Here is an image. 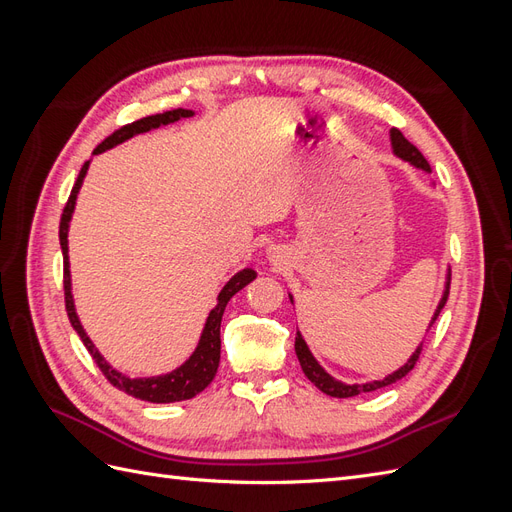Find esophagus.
<instances>
[{"mask_svg":"<svg viewBox=\"0 0 512 512\" xmlns=\"http://www.w3.org/2000/svg\"><path fill=\"white\" fill-rule=\"evenodd\" d=\"M277 254H280V252H277V247H269V250H267L269 260H277Z\"/></svg>","mask_w":512,"mask_h":512,"instance_id":"1","label":"esophagus"}]
</instances>
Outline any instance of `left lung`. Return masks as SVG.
I'll return each instance as SVG.
<instances>
[{
    "label": "left lung",
    "mask_w": 512,
    "mask_h": 512,
    "mask_svg": "<svg viewBox=\"0 0 512 512\" xmlns=\"http://www.w3.org/2000/svg\"><path fill=\"white\" fill-rule=\"evenodd\" d=\"M389 134H391L393 153H395V156H397L399 160H404V162L412 164L414 168L423 170V173H429V175H431L429 162L423 158V153L418 151L404 134H401L397 128H391ZM448 288H451V269L446 271V282H444L442 299H440V303H438V307H436V312H433V318H431V322H429L427 331L431 329V324L436 322V318H438L440 312H442V307L446 305ZM288 297H290V303L294 305V299H292L290 292H288ZM421 350H423V344H418L416 350L412 352L410 359H408L404 365H401L399 369H395L393 374L384 376L382 380H369V382H363V384H348V382H342V380L333 378L331 374H327V369H324V367L314 359L312 350H309V346L305 344V339H303V335H301L299 331H297V337H294V352H297V359H299V363H301L303 374L307 376L309 382H312L314 386H318V389H320L322 393H327V395H331V397H354V395H359V393H371V391L382 389V386H389V384L401 380L404 376H408V371H412V367L416 365L418 354H421Z\"/></svg>",
    "instance_id": "obj_1"
}]
</instances>
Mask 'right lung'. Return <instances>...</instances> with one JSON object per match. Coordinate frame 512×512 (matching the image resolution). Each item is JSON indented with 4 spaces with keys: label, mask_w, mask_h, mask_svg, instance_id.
Segmentation results:
<instances>
[{
    "label": "right lung",
    "mask_w": 512,
    "mask_h": 512,
    "mask_svg": "<svg viewBox=\"0 0 512 512\" xmlns=\"http://www.w3.org/2000/svg\"><path fill=\"white\" fill-rule=\"evenodd\" d=\"M196 113L190 111V108H175V111H166L160 115H151V117H143L136 119L128 126L119 128L117 132H113L108 138L94 149V156L98 153L113 149L121 143H126L128 138L136 136V134H145L149 130H156L160 126H168V123H175L179 119L185 117H194ZM91 160H87L81 168L79 177L74 181V188L70 192V198L66 203L64 213H61V224H59V245H61V254H64V292H66V312L68 318L72 322V329L79 333L81 342L85 344V348L89 350V354L94 356V361L98 363V367L102 369V374L106 376V380L111 382L113 386H117L119 391L128 393L136 399L149 401V404H173V401H185L196 397L200 391H205L207 386L211 384V380L218 374L220 367V324H222V316L224 309L228 305V301L235 297L239 290H243L252 280H256V271L245 267L239 273H235L230 280L224 284V288L218 292V303L209 312L203 333H200L198 344L194 348V352L185 359L179 367H175L173 371H166V374L160 376H147V378H132L123 371L115 369L111 363H108L104 356L100 354V350L96 348V344L91 342L87 331L83 329L81 318L76 314V305H74V297H72V275H70V256H68V232H70V222H72V213L76 207V196L81 192L83 179L87 175Z\"/></svg>",
    "instance_id": "obj_1"
}]
</instances>
